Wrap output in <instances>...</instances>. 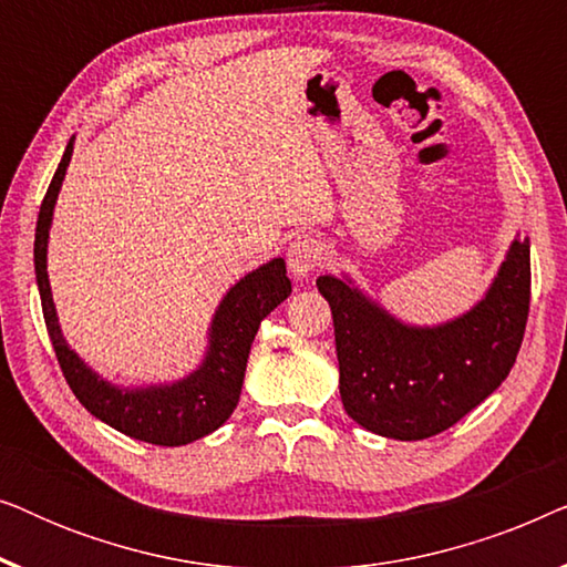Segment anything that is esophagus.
<instances>
[{
  "label": "esophagus",
  "mask_w": 567,
  "mask_h": 567,
  "mask_svg": "<svg viewBox=\"0 0 567 567\" xmlns=\"http://www.w3.org/2000/svg\"><path fill=\"white\" fill-rule=\"evenodd\" d=\"M322 247L315 237L301 235L289 245V252H286V262H289V270L293 278H309L312 270L320 266Z\"/></svg>",
  "instance_id": "34e87169"
}]
</instances>
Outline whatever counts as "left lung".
<instances>
[{"instance_id":"obj_1","label":"left lung","mask_w":567,"mask_h":567,"mask_svg":"<svg viewBox=\"0 0 567 567\" xmlns=\"http://www.w3.org/2000/svg\"><path fill=\"white\" fill-rule=\"evenodd\" d=\"M336 324L340 400L371 433L421 441L452 429L498 390L529 317V237H516L485 297L439 324L394 317L353 278L320 276Z\"/></svg>"}]
</instances>
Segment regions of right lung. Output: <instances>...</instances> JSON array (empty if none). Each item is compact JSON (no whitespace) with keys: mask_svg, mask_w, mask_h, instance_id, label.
<instances>
[{"mask_svg":"<svg viewBox=\"0 0 567 567\" xmlns=\"http://www.w3.org/2000/svg\"><path fill=\"white\" fill-rule=\"evenodd\" d=\"M74 136L69 138L64 157L53 181L45 190L35 224V281L41 291L43 320L49 328V338L56 351L59 367L64 371L74 398L90 410L92 415L111 425V429L126 433L136 441L157 446H183L214 433L227 417L235 413L239 392H243L247 355L262 317L289 299L291 281L286 276L284 258L262 262L260 268L239 278L216 307L208 324V346L204 359L190 374L175 382L159 384H113L100 377L95 369L72 351L61 332L56 305L49 284V231L56 208L61 183H64L66 167L72 162Z\"/></svg>","mask_w":567,"mask_h":567,"instance_id":"add662e5","label":"right lung"}]
</instances>
